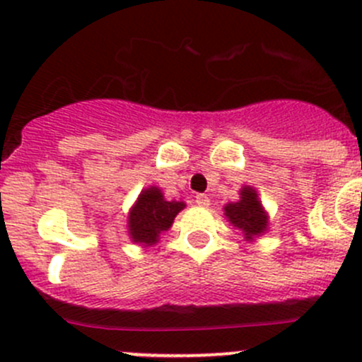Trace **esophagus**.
<instances>
[{
    "label": "esophagus",
    "mask_w": 362,
    "mask_h": 362,
    "mask_svg": "<svg viewBox=\"0 0 362 362\" xmlns=\"http://www.w3.org/2000/svg\"><path fill=\"white\" fill-rule=\"evenodd\" d=\"M196 204H199V206H210V198H208V196H204V194H198L196 196Z\"/></svg>",
    "instance_id": "34e87169"
}]
</instances>
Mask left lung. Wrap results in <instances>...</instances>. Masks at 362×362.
<instances>
[{
  "instance_id": "left-lung-1",
  "label": "left lung",
  "mask_w": 362,
  "mask_h": 362,
  "mask_svg": "<svg viewBox=\"0 0 362 362\" xmlns=\"http://www.w3.org/2000/svg\"><path fill=\"white\" fill-rule=\"evenodd\" d=\"M240 194H242L240 202L229 203L224 208L226 217L229 218L233 226L242 229L247 238H254V236L266 231V226H268L266 214L262 210L261 203H259L254 189L243 187Z\"/></svg>"
}]
</instances>
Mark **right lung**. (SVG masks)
Masks as SVG:
<instances>
[{"mask_svg": "<svg viewBox=\"0 0 362 362\" xmlns=\"http://www.w3.org/2000/svg\"><path fill=\"white\" fill-rule=\"evenodd\" d=\"M185 206L182 202H166L158 187L144 191L129 214V235L133 242L152 245L163 231L173 224L178 211Z\"/></svg>", "mask_w": 362, "mask_h": 362, "instance_id": "1", "label": "right lung"}]
</instances>
